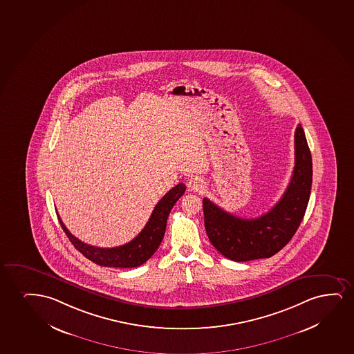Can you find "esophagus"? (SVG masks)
<instances>
[{
	"mask_svg": "<svg viewBox=\"0 0 354 354\" xmlns=\"http://www.w3.org/2000/svg\"><path fill=\"white\" fill-rule=\"evenodd\" d=\"M187 185H189V189L193 192H202L204 189V183L199 178H191Z\"/></svg>",
	"mask_w": 354,
	"mask_h": 354,
	"instance_id": "1",
	"label": "esophagus"
}]
</instances>
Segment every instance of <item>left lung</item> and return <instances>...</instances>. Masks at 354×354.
Segmentation results:
<instances>
[{
    "mask_svg": "<svg viewBox=\"0 0 354 354\" xmlns=\"http://www.w3.org/2000/svg\"><path fill=\"white\" fill-rule=\"evenodd\" d=\"M295 165L288 187L269 212L257 218L232 215L204 198V225L218 252L234 262L269 258L293 238L308 207L313 185V158L301 124L294 133Z\"/></svg>",
    "mask_w": 354,
    "mask_h": 354,
    "instance_id": "1",
    "label": "left lung"
}]
</instances>
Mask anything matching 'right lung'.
Masks as SVG:
<instances>
[{"instance_id":"add662e5","label":"right lung","mask_w":354,"mask_h":354,"mask_svg":"<svg viewBox=\"0 0 354 354\" xmlns=\"http://www.w3.org/2000/svg\"><path fill=\"white\" fill-rule=\"evenodd\" d=\"M185 191L186 186L180 183L170 189L169 192L165 193L161 201L157 203L147 225L142 228V232L129 243L118 248H96L83 243L69 233V230L61 221L59 214L57 218L60 221L64 233L68 236L71 243H73L74 248H77L79 252L83 253L91 262L96 263L98 266L111 268H136L144 264L153 253L156 252L165 235L170 210L174 207L175 203L179 201V198L184 194Z\"/></svg>"}]
</instances>
